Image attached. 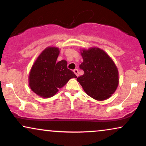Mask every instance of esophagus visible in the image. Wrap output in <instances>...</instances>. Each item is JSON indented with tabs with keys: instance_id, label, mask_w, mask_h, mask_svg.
<instances>
[{
	"instance_id": "1",
	"label": "esophagus",
	"mask_w": 146,
	"mask_h": 146,
	"mask_svg": "<svg viewBox=\"0 0 146 146\" xmlns=\"http://www.w3.org/2000/svg\"><path fill=\"white\" fill-rule=\"evenodd\" d=\"M73 72H74L75 74L76 75V76H77V77L79 76V71H78V69H74V70H73Z\"/></svg>"
}]
</instances>
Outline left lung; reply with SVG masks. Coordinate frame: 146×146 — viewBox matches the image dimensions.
<instances>
[{"label":"left lung","mask_w":146,"mask_h":146,"mask_svg":"<svg viewBox=\"0 0 146 146\" xmlns=\"http://www.w3.org/2000/svg\"><path fill=\"white\" fill-rule=\"evenodd\" d=\"M84 73L77 78L85 92L96 100L109 98L119 83V71L111 57L98 47L80 49Z\"/></svg>","instance_id":"8db88e82"}]
</instances>
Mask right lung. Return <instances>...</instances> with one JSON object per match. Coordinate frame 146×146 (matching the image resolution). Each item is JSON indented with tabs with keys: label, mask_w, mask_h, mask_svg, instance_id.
<instances>
[{
	"label": "right lung",
	"mask_w": 146,
	"mask_h": 146,
	"mask_svg": "<svg viewBox=\"0 0 146 146\" xmlns=\"http://www.w3.org/2000/svg\"><path fill=\"white\" fill-rule=\"evenodd\" d=\"M60 53L58 47L48 46L40 53L29 73L28 83L31 90L44 98L52 97L71 78L77 76L67 69V62H57Z\"/></svg>",
	"instance_id": "add662e5"
}]
</instances>
